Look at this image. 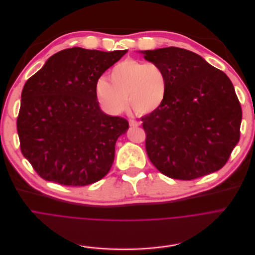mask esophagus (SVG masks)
I'll return each mask as SVG.
<instances>
[{
	"label": "esophagus",
	"mask_w": 255,
	"mask_h": 255,
	"mask_svg": "<svg viewBox=\"0 0 255 255\" xmlns=\"http://www.w3.org/2000/svg\"><path fill=\"white\" fill-rule=\"evenodd\" d=\"M128 123H129V126H130V127H138V126L140 125V123L137 122V121H135V120H129Z\"/></svg>",
	"instance_id": "obj_1"
}]
</instances>
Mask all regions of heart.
Returning a JSON list of instances; mask_svg holds the SVG:
<instances>
[{"mask_svg": "<svg viewBox=\"0 0 255 255\" xmlns=\"http://www.w3.org/2000/svg\"><path fill=\"white\" fill-rule=\"evenodd\" d=\"M111 81L100 77L95 85L99 103L112 115H120L128 108L139 115L159 110L167 97L168 76L156 62L128 58L114 66Z\"/></svg>", "mask_w": 255, "mask_h": 255, "instance_id": "obj_1", "label": "heart"}]
</instances>
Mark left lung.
<instances>
[{"instance_id": "left-lung-1", "label": "left lung", "mask_w": 255, "mask_h": 255, "mask_svg": "<svg viewBox=\"0 0 255 255\" xmlns=\"http://www.w3.org/2000/svg\"><path fill=\"white\" fill-rule=\"evenodd\" d=\"M168 76L162 107L141 118L149 161L162 174L194 180L220 170L240 138L241 106L229 77L192 51H140Z\"/></svg>"}]
</instances>
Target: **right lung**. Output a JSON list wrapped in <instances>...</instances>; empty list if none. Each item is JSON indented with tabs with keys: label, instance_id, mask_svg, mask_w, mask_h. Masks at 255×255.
Instances as JSON below:
<instances>
[{
	"label": "right lung",
	"instance_id": "right-lung-1",
	"mask_svg": "<svg viewBox=\"0 0 255 255\" xmlns=\"http://www.w3.org/2000/svg\"><path fill=\"white\" fill-rule=\"evenodd\" d=\"M127 52L64 49L26 81L17 130L23 156L42 179L77 187L110 172L128 122L101 112L95 85Z\"/></svg>",
	"mask_w": 255,
	"mask_h": 255
}]
</instances>
